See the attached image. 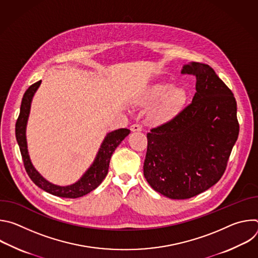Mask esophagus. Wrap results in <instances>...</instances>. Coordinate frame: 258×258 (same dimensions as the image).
<instances>
[{"instance_id":"esophagus-1","label":"esophagus","mask_w":258,"mask_h":258,"mask_svg":"<svg viewBox=\"0 0 258 258\" xmlns=\"http://www.w3.org/2000/svg\"><path fill=\"white\" fill-rule=\"evenodd\" d=\"M142 125L141 124H138V123H135L131 126V131L132 132H142Z\"/></svg>"}]
</instances>
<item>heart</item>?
Segmentation results:
<instances>
[{
	"instance_id": "heart-1",
	"label": "heart",
	"mask_w": 258,
	"mask_h": 258,
	"mask_svg": "<svg viewBox=\"0 0 258 258\" xmlns=\"http://www.w3.org/2000/svg\"><path fill=\"white\" fill-rule=\"evenodd\" d=\"M150 114V120L154 123H162L173 117L187 101V92L178 86L159 81L151 85L144 93L143 102H157Z\"/></svg>"
}]
</instances>
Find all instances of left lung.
Segmentation results:
<instances>
[{"label":"left lung","instance_id":"1","mask_svg":"<svg viewBox=\"0 0 258 258\" xmlns=\"http://www.w3.org/2000/svg\"><path fill=\"white\" fill-rule=\"evenodd\" d=\"M196 77L192 103L147 134L144 175L153 190L170 199H188L223 176L239 136L237 102L207 64L183 65Z\"/></svg>","mask_w":258,"mask_h":258}]
</instances>
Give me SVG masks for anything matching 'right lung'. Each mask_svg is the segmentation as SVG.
Segmentation results:
<instances>
[{
  "label": "right lung",
  "mask_w": 258,
  "mask_h": 258,
  "mask_svg": "<svg viewBox=\"0 0 258 258\" xmlns=\"http://www.w3.org/2000/svg\"><path fill=\"white\" fill-rule=\"evenodd\" d=\"M42 81H39L31 85L23 95L21 106H20V113L15 125V135L16 140L19 145L21 156L23 159L24 167L26 169L27 174L31 178V180L36 186L42 190L58 196L62 198H80L82 196L87 195L88 193L95 190L105 176L108 173V167L110 163V159L117 146L121 143V141L128 136L131 133L127 128H119L110 132L106 135L103 140L99 151L91 164V166L86 170V172L81 176L79 180L71 183L68 186H58L55 183L46 179L38 170H36L31 163L28 149H27V141H26V125L30 112V106L32 98L41 86Z\"/></svg>",
  "instance_id": "add662e5"
}]
</instances>
